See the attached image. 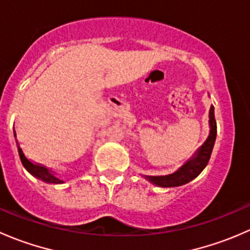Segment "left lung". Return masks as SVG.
I'll list each match as a JSON object with an SVG mask.
<instances>
[{
  "mask_svg": "<svg viewBox=\"0 0 250 250\" xmlns=\"http://www.w3.org/2000/svg\"><path fill=\"white\" fill-rule=\"evenodd\" d=\"M209 128L210 130H209L208 138L204 141L203 145L198 148L196 155L190 161H188L183 167L179 168L175 173L162 176L145 175V178L151 181L153 185H157L160 188H176V186L185 185L197 178L208 165L214 143H215L216 122L215 117H214V106H210V110H209Z\"/></svg>",
  "mask_w": 250,
  "mask_h": 250,
  "instance_id": "left-lung-1",
  "label": "left lung"
}]
</instances>
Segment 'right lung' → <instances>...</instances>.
I'll list each match as a JSON object with an SVG mask.
<instances>
[{
	"instance_id": "add662e5",
	"label": "right lung",
	"mask_w": 250,
	"mask_h": 250,
	"mask_svg": "<svg viewBox=\"0 0 250 250\" xmlns=\"http://www.w3.org/2000/svg\"><path fill=\"white\" fill-rule=\"evenodd\" d=\"M14 137H16V133H14ZM17 145H18V151H19V156H20V160H21L22 166L27 169V172L31 173L32 175L36 176V178L41 179L42 181L44 183H49V184H62L64 181L60 180L59 178L54 175L50 170H48L44 166L39 165V163H35L32 161H30L29 158L25 156V153L22 152L21 147H20L19 143L17 141Z\"/></svg>"
}]
</instances>
